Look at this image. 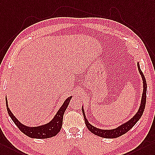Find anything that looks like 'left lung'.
Masks as SVG:
<instances>
[{
    "instance_id": "8db88e82",
    "label": "left lung",
    "mask_w": 155,
    "mask_h": 155,
    "mask_svg": "<svg viewBox=\"0 0 155 155\" xmlns=\"http://www.w3.org/2000/svg\"><path fill=\"white\" fill-rule=\"evenodd\" d=\"M137 67H138V70H139V73H140V74L141 75L142 80H143V94H142L141 104H140V107H139V108L137 112L135 114V116L133 117V118H131L129 120V121H127V122L122 124L121 126H120L118 127L115 128V129L101 130V129H99V128H97L95 126H92L91 124L88 122V120L86 118L84 107H82V112H83V114H84L85 125H86L87 127L88 128V130L91 132V133L94 134L96 135H98V136L101 137H104V138L118 137L120 136H121V135L125 134L130 130H131V128L135 126V124L138 122V120L141 118V116L143 115V111H144V109L145 107V104H146L147 82H146V80H145L144 75H143L142 71L140 68V66H139V62L137 64Z\"/></svg>"
}]
</instances>
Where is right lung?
I'll list each match as a JSON object with an SVG mask.
<instances>
[{"mask_svg":"<svg viewBox=\"0 0 155 155\" xmlns=\"http://www.w3.org/2000/svg\"><path fill=\"white\" fill-rule=\"evenodd\" d=\"M71 97H72V96L68 97L64 101L62 107L60 108L53 119L51 122H49L46 124H44V125L37 127H28L19 122L18 120L14 116V115L12 114V112L10 111V108H8V101H7L6 97V104L7 111H8V113L11 119L12 120V121L16 124L22 133H24L27 136L31 138L47 139L55 136L56 135H57L60 130H61L62 126L63 116L68 106Z\"/></svg>","mask_w":155,"mask_h":155,"instance_id":"obj_1","label":"right lung"}]
</instances>
